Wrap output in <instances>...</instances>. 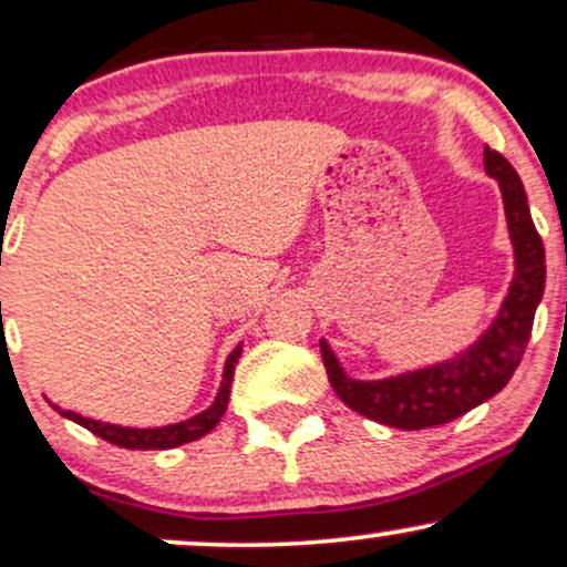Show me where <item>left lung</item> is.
<instances>
[{"instance_id": "1", "label": "left lung", "mask_w": 567, "mask_h": 567, "mask_svg": "<svg viewBox=\"0 0 567 567\" xmlns=\"http://www.w3.org/2000/svg\"><path fill=\"white\" fill-rule=\"evenodd\" d=\"M488 176L499 181L509 236L515 247V281L502 305L497 320L471 349L450 362L412 370L386 381H352L333 358L326 341H320L328 381L341 402L370 421L394 425L402 431H421L450 423L465 415L488 396L507 386L526 352L536 307L544 295V244L534 220L526 192L515 167L497 150H484Z\"/></svg>"}]
</instances>
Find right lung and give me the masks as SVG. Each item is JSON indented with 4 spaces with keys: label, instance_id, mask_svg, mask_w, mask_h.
<instances>
[{
    "label": "right lung",
    "instance_id": "obj_1",
    "mask_svg": "<svg viewBox=\"0 0 567 567\" xmlns=\"http://www.w3.org/2000/svg\"><path fill=\"white\" fill-rule=\"evenodd\" d=\"M241 347H236L234 352L228 354L226 362V373H223V386L218 391V400L213 402V408L199 412L197 417L186 423H176V425H165V429H121V425H110V423H100V421H89V417L75 415V412L60 410L62 415L75 421L83 429H89L91 433L104 439V442L123 446V450H173V446L188 444L194 439L205 436L220 423L223 412L228 408V394H230V381H234V370L236 362H239Z\"/></svg>",
    "mask_w": 567,
    "mask_h": 567
}]
</instances>
